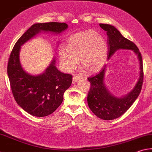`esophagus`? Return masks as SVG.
I'll return each instance as SVG.
<instances>
[{"label": "esophagus", "mask_w": 152, "mask_h": 152, "mask_svg": "<svg viewBox=\"0 0 152 152\" xmlns=\"http://www.w3.org/2000/svg\"><path fill=\"white\" fill-rule=\"evenodd\" d=\"M81 78V76H78V75H73V83H75V82H77V81H78L79 79H80Z\"/></svg>", "instance_id": "obj_1"}]
</instances>
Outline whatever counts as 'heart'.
Returning a JSON list of instances; mask_svg holds the SVG:
<instances>
[{
  "label": "heart",
  "instance_id": "heart-1",
  "mask_svg": "<svg viewBox=\"0 0 152 152\" xmlns=\"http://www.w3.org/2000/svg\"><path fill=\"white\" fill-rule=\"evenodd\" d=\"M108 45L105 39L96 31L89 30L73 34L69 38L67 47H61L58 56L65 71H72L80 64L89 73L101 70L107 58Z\"/></svg>",
  "mask_w": 152,
  "mask_h": 152
}]
</instances>
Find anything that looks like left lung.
<instances>
[{"mask_svg":"<svg viewBox=\"0 0 152 152\" xmlns=\"http://www.w3.org/2000/svg\"><path fill=\"white\" fill-rule=\"evenodd\" d=\"M100 26L107 31L108 36V56L110 59L116 51L128 50L134 51L138 56L140 64V74L138 80L130 92L122 96H117L110 93L104 83L107 65L96 75L88 78L91 83V88L87 96V102L91 111L105 121H110L118 118L124 114L138 98L142 89L144 79L143 63L141 53L138 47L132 42L125 38L121 32L110 24H100Z\"/></svg>","mask_w":152,"mask_h":152,"instance_id":"1","label":"left lung"}]
</instances>
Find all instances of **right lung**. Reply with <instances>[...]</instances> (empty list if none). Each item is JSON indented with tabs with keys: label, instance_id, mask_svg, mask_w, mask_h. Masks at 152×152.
I'll list each match as a JSON object with an SVG mask.
<instances>
[{
	"label": "right lung",
	"instance_id": "1",
	"mask_svg": "<svg viewBox=\"0 0 152 152\" xmlns=\"http://www.w3.org/2000/svg\"><path fill=\"white\" fill-rule=\"evenodd\" d=\"M65 23H37L25 31L14 45L8 59L7 73L16 102L31 115L44 117L53 113L64 100L65 91L72 83V75L59 71L53 58L44 72L34 75L23 69L20 51L26 42L41 32L61 34L66 30Z\"/></svg>",
	"mask_w": 152,
	"mask_h": 152
}]
</instances>
